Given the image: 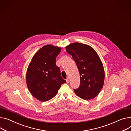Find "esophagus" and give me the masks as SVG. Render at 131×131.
I'll return each instance as SVG.
<instances>
[{"label": "esophagus", "instance_id": "1", "mask_svg": "<svg viewBox=\"0 0 131 131\" xmlns=\"http://www.w3.org/2000/svg\"><path fill=\"white\" fill-rule=\"evenodd\" d=\"M66 82H67V83H69V82H70V79H69V77H68L67 79H66Z\"/></svg>", "mask_w": 131, "mask_h": 131}]
</instances>
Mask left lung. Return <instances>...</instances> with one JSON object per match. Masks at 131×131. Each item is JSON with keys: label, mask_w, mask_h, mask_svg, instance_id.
<instances>
[{"label": "left lung", "mask_w": 131, "mask_h": 131, "mask_svg": "<svg viewBox=\"0 0 131 131\" xmlns=\"http://www.w3.org/2000/svg\"><path fill=\"white\" fill-rule=\"evenodd\" d=\"M66 48L75 61L80 73V85L74 92L85 100L94 98L102 89L105 78L103 65L99 55L92 47L81 43H72Z\"/></svg>", "instance_id": "1"}]
</instances>
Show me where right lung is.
<instances>
[{
  "instance_id": "obj_1",
  "label": "right lung",
  "mask_w": 131,
  "mask_h": 131,
  "mask_svg": "<svg viewBox=\"0 0 131 131\" xmlns=\"http://www.w3.org/2000/svg\"><path fill=\"white\" fill-rule=\"evenodd\" d=\"M61 48L47 45L33 56L26 73V82L31 95L42 102L47 101L57 94L62 84L66 82L56 66V58Z\"/></svg>"
}]
</instances>
